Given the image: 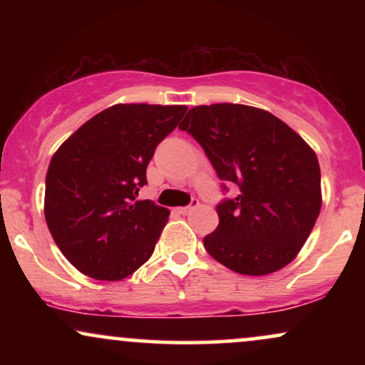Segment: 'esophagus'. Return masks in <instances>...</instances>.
Segmentation results:
<instances>
[{
	"label": "esophagus",
	"mask_w": 365,
	"mask_h": 365,
	"mask_svg": "<svg viewBox=\"0 0 365 365\" xmlns=\"http://www.w3.org/2000/svg\"><path fill=\"white\" fill-rule=\"evenodd\" d=\"M197 206H199V200H192V204H190V206H185V207H178L177 209V211L180 212V215H190V212L192 211H194V209L197 207Z\"/></svg>",
	"instance_id": "esophagus-1"
}]
</instances>
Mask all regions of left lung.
I'll use <instances>...</instances> for the list:
<instances>
[{
  "mask_svg": "<svg viewBox=\"0 0 365 365\" xmlns=\"http://www.w3.org/2000/svg\"><path fill=\"white\" fill-rule=\"evenodd\" d=\"M180 128L202 145L217 177L240 194L217 206L220 225L204 237L211 257L238 274L266 276L290 264L319 216L316 153L269 111L245 104L195 106Z\"/></svg>",
  "mask_w": 365,
  "mask_h": 365,
  "instance_id": "1",
  "label": "left lung"
}]
</instances>
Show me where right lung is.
Listing matches in <instances>:
<instances>
[{
  "mask_svg": "<svg viewBox=\"0 0 365 365\" xmlns=\"http://www.w3.org/2000/svg\"><path fill=\"white\" fill-rule=\"evenodd\" d=\"M187 106L115 104L75 130L46 173L44 216L72 266L99 282H120L149 261L170 211L135 200L156 145Z\"/></svg>",
  "mask_w": 365,
  "mask_h": 365,
  "instance_id": "right-lung-1",
  "label": "right lung"
}]
</instances>
